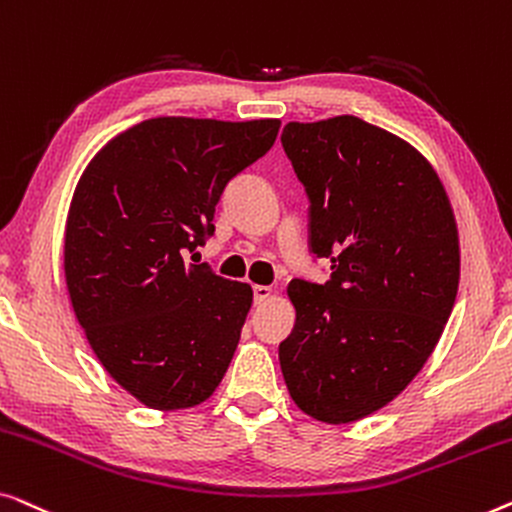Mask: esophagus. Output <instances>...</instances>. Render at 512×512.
I'll return each mask as SVG.
<instances>
[{"mask_svg":"<svg viewBox=\"0 0 512 512\" xmlns=\"http://www.w3.org/2000/svg\"><path fill=\"white\" fill-rule=\"evenodd\" d=\"M253 294H255V304H264V301L273 294V290H271L269 285H255Z\"/></svg>","mask_w":512,"mask_h":512,"instance_id":"1","label":"esophagus"}]
</instances>
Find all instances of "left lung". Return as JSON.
<instances>
[{"instance_id":"1","label":"left lung","mask_w":512,"mask_h":512,"mask_svg":"<svg viewBox=\"0 0 512 512\" xmlns=\"http://www.w3.org/2000/svg\"><path fill=\"white\" fill-rule=\"evenodd\" d=\"M283 148L311 199L325 285H287L297 322L278 359L292 401L327 424L376 413L422 371L459 287L448 192L420 150L355 115L287 122Z\"/></svg>"}]
</instances>
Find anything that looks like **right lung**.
Segmentation results:
<instances>
[{"instance_id":"right-lung-1","label":"right lung","mask_w":512,"mask_h":512,"mask_svg":"<svg viewBox=\"0 0 512 512\" xmlns=\"http://www.w3.org/2000/svg\"><path fill=\"white\" fill-rule=\"evenodd\" d=\"M278 129L276 118H150L113 136L76 185L64 229L71 306L109 376L143 406H199L227 373L253 287L185 253L215 232L225 185Z\"/></svg>"}]
</instances>
